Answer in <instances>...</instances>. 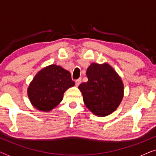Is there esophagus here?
<instances>
[{
	"label": "esophagus",
	"instance_id": "1",
	"mask_svg": "<svg viewBox=\"0 0 156 156\" xmlns=\"http://www.w3.org/2000/svg\"><path fill=\"white\" fill-rule=\"evenodd\" d=\"M81 82H82V79H81V78L78 79V80H76L75 81V85H76V87H78L79 85H80V84H81Z\"/></svg>",
	"mask_w": 156,
	"mask_h": 156
}]
</instances>
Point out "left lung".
<instances>
[{
	"mask_svg": "<svg viewBox=\"0 0 156 156\" xmlns=\"http://www.w3.org/2000/svg\"><path fill=\"white\" fill-rule=\"evenodd\" d=\"M88 81L79 86L87 108L97 116H108L116 110L123 97L121 76L107 62L91 63L87 69Z\"/></svg>",
	"mask_w": 156,
	"mask_h": 156,
	"instance_id": "obj_1",
	"label": "left lung"
}]
</instances>
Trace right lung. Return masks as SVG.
<instances>
[{
    "mask_svg": "<svg viewBox=\"0 0 156 156\" xmlns=\"http://www.w3.org/2000/svg\"><path fill=\"white\" fill-rule=\"evenodd\" d=\"M74 84L69 71L51 65L36 74L27 88V96L35 108L48 112L60 103L65 91Z\"/></svg>",
    "mask_w": 156,
    "mask_h": 156,
    "instance_id": "obj_1",
    "label": "right lung"
}]
</instances>
